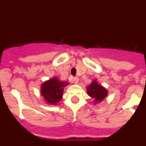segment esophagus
Listing matches in <instances>:
<instances>
[{
    "mask_svg": "<svg viewBox=\"0 0 146 146\" xmlns=\"http://www.w3.org/2000/svg\"><path fill=\"white\" fill-rule=\"evenodd\" d=\"M71 80H72V82H73L74 83H78V82H79V79H78V77H71Z\"/></svg>",
    "mask_w": 146,
    "mask_h": 146,
    "instance_id": "1",
    "label": "esophagus"
}]
</instances>
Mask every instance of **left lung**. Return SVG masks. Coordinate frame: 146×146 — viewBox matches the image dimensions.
Listing matches in <instances>:
<instances>
[{"label":"left lung","mask_w":146,"mask_h":146,"mask_svg":"<svg viewBox=\"0 0 146 146\" xmlns=\"http://www.w3.org/2000/svg\"><path fill=\"white\" fill-rule=\"evenodd\" d=\"M87 93L88 96L94 99L95 104L101 102L108 96V90L102 86L99 85L96 80H94L88 87H87Z\"/></svg>","instance_id":"1"}]
</instances>
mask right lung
Segmentation results:
<instances>
[{
  "label": "right lung",
  "mask_w": 146,
  "mask_h": 146,
  "mask_svg": "<svg viewBox=\"0 0 146 146\" xmlns=\"http://www.w3.org/2000/svg\"><path fill=\"white\" fill-rule=\"evenodd\" d=\"M69 83L60 81L57 77L45 81L41 86V94L47 103L50 104H56L60 102L63 96L64 88Z\"/></svg>",
  "instance_id": "obj_1"
}]
</instances>
